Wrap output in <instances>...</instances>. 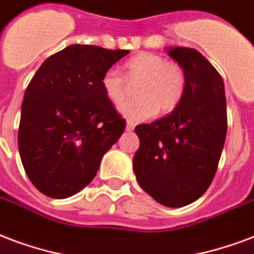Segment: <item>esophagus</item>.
Segmentation results:
<instances>
[{
    "label": "esophagus",
    "mask_w": 254,
    "mask_h": 254,
    "mask_svg": "<svg viewBox=\"0 0 254 254\" xmlns=\"http://www.w3.org/2000/svg\"><path fill=\"white\" fill-rule=\"evenodd\" d=\"M135 128V123L134 122H127V126H126V129H127V131H132V129Z\"/></svg>",
    "instance_id": "1"
}]
</instances>
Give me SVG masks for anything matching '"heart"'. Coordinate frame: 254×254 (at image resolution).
Here are the masks:
<instances>
[{"label":"heart","instance_id":"b5f03b06","mask_svg":"<svg viewBox=\"0 0 254 254\" xmlns=\"http://www.w3.org/2000/svg\"><path fill=\"white\" fill-rule=\"evenodd\" d=\"M123 74L114 69L106 70L100 79V88L108 102L119 106L128 96V83H138L135 87L138 98L120 107V112L131 122L150 119L158 110L161 114L174 111L188 87L184 66L151 52H140L128 59L123 65Z\"/></svg>","mask_w":254,"mask_h":254}]
</instances>
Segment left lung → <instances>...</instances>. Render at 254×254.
Returning a JSON list of instances; mask_svg holds the SVG:
<instances>
[{"mask_svg": "<svg viewBox=\"0 0 254 254\" xmlns=\"http://www.w3.org/2000/svg\"><path fill=\"white\" fill-rule=\"evenodd\" d=\"M167 53L186 70V92L171 114L135 127L140 144L134 171L156 202L182 207L197 201L214 178L226 138V99L218 70L197 49Z\"/></svg>", "mask_w": 254, "mask_h": 254, "instance_id": "1", "label": "left lung"}]
</instances>
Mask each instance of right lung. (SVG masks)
<instances>
[{"label": "right lung", "instance_id": "right-lung-1", "mask_svg": "<svg viewBox=\"0 0 254 254\" xmlns=\"http://www.w3.org/2000/svg\"><path fill=\"white\" fill-rule=\"evenodd\" d=\"M128 53L75 44L48 57L30 80L18 150L28 178L48 197L68 198L91 184L125 132L126 120L106 99L100 79Z\"/></svg>", "mask_w": 254, "mask_h": 254}]
</instances>
